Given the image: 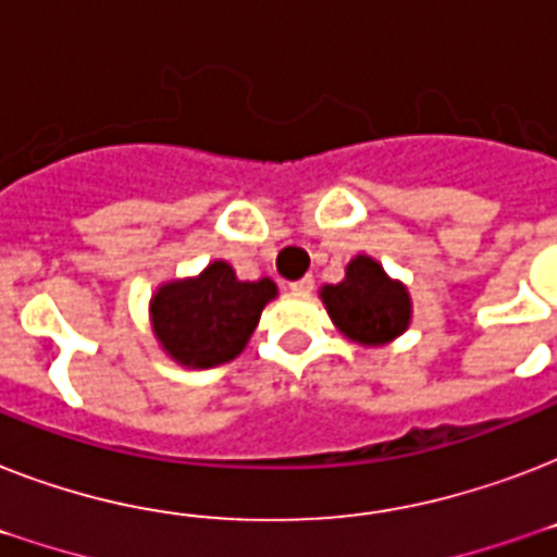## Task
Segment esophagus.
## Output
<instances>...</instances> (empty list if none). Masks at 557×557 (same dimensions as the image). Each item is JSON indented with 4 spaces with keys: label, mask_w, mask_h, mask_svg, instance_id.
Instances as JSON below:
<instances>
[{
    "label": "esophagus",
    "mask_w": 557,
    "mask_h": 557,
    "mask_svg": "<svg viewBox=\"0 0 557 557\" xmlns=\"http://www.w3.org/2000/svg\"><path fill=\"white\" fill-rule=\"evenodd\" d=\"M312 288H314L312 277H300L292 283V292H295V295H312Z\"/></svg>",
    "instance_id": "34e87169"
}]
</instances>
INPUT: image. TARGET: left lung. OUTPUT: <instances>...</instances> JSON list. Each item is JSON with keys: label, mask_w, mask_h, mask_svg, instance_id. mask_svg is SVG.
Wrapping results in <instances>:
<instances>
[{"label": "left lung", "mask_w": 557, "mask_h": 557, "mask_svg": "<svg viewBox=\"0 0 557 557\" xmlns=\"http://www.w3.org/2000/svg\"><path fill=\"white\" fill-rule=\"evenodd\" d=\"M321 300L344 338L361 347H384L405 335L413 321V300L401 280H393L370 253L347 262L341 283H326Z\"/></svg>", "instance_id": "8db88e82"}]
</instances>
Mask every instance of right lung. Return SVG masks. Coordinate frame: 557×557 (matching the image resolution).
Segmentation results:
<instances>
[{"instance_id": "add662e5", "label": "right lung", "mask_w": 557, "mask_h": 557, "mask_svg": "<svg viewBox=\"0 0 557 557\" xmlns=\"http://www.w3.org/2000/svg\"><path fill=\"white\" fill-rule=\"evenodd\" d=\"M274 297V280H239L225 260H213L196 277L168 280L156 288L150 297L152 335L176 364L210 370L243 352Z\"/></svg>"}]
</instances>
